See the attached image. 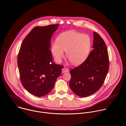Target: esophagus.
<instances>
[{
    "label": "esophagus",
    "instance_id": "34e87169",
    "mask_svg": "<svg viewBox=\"0 0 126 126\" xmlns=\"http://www.w3.org/2000/svg\"><path fill=\"white\" fill-rule=\"evenodd\" d=\"M69 71V69L68 68H66V67H64L62 69V73H66V72H68Z\"/></svg>",
    "mask_w": 126,
    "mask_h": 126
}]
</instances>
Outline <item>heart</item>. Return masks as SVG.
I'll use <instances>...</instances> for the list:
<instances>
[{"mask_svg": "<svg viewBox=\"0 0 126 126\" xmlns=\"http://www.w3.org/2000/svg\"><path fill=\"white\" fill-rule=\"evenodd\" d=\"M91 39L89 35L75 31H69L60 34L56 42L51 45V52L55 61L60 63L64 57V51L70 62L79 65L88 57L91 47Z\"/></svg>", "mask_w": 126, "mask_h": 126, "instance_id": "b5f03b06", "label": "heart"}]
</instances>
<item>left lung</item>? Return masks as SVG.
Wrapping results in <instances>:
<instances>
[{
	"label": "left lung",
	"instance_id": "obj_1",
	"mask_svg": "<svg viewBox=\"0 0 126 126\" xmlns=\"http://www.w3.org/2000/svg\"><path fill=\"white\" fill-rule=\"evenodd\" d=\"M94 49L86 60L70 70L69 86L72 91L80 97L90 96L103 85L109 67L106 45L102 38L94 32Z\"/></svg>",
	"mask_w": 126,
	"mask_h": 126
}]
</instances>
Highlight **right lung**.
Masks as SVG:
<instances>
[{
    "instance_id": "add662e5",
    "label": "right lung",
    "mask_w": 126,
    "mask_h": 126,
    "mask_svg": "<svg viewBox=\"0 0 126 126\" xmlns=\"http://www.w3.org/2000/svg\"><path fill=\"white\" fill-rule=\"evenodd\" d=\"M59 24L33 28L24 38L18 55L20 80L24 88L38 97L49 93L63 66L52 61L50 39Z\"/></svg>"
}]
</instances>
